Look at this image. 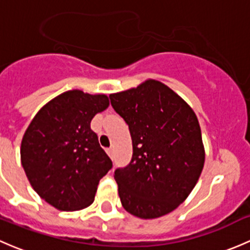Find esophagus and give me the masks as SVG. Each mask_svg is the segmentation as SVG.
<instances>
[{"instance_id":"34e87169","label":"esophagus","mask_w":250,"mask_h":250,"mask_svg":"<svg viewBox=\"0 0 250 250\" xmlns=\"http://www.w3.org/2000/svg\"><path fill=\"white\" fill-rule=\"evenodd\" d=\"M106 152H107V155L110 156V157H112V153H113V150H112V147L107 148V150H106Z\"/></svg>"}]
</instances>
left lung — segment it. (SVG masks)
I'll use <instances>...</instances> for the list:
<instances>
[{
    "instance_id": "obj_1",
    "label": "left lung",
    "mask_w": 250,
    "mask_h": 250,
    "mask_svg": "<svg viewBox=\"0 0 250 250\" xmlns=\"http://www.w3.org/2000/svg\"><path fill=\"white\" fill-rule=\"evenodd\" d=\"M110 99L133 143L129 166L113 175L123 208L140 219L170 213L188 197L203 170L206 151L195 111L152 78Z\"/></svg>"
}]
</instances>
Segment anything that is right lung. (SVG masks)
I'll return each mask as SVG.
<instances>
[{
  "mask_svg": "<svg viewBox=\"0 0 250 250\" xmlns=\"http://www.w3.org/2000/svg\"><path fill=\"white\" fill-rule=\"evenodd\" d=\"M109 105L105 94L67 90L43 105L25 130L21 166L37 195L54 208L75 211L94 202L112 162L90 122Z\"/></svg>",
  "mask_w": 250,
  "mask_h": 250,
  "instance_id": "1",
  "label": "right lung"
}]
</instances>
